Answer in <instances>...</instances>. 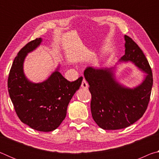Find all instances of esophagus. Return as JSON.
Here are the masks:
<instances>
[{
    "label": "esophagus",
    "mask_w": 159,
    "mask_h": 159,
    "mask_svg": "<svg viewBox=\"0 0 159 159\" xmlns=\"http://www.w3.org/2000/svg\"><path fill=\"white\" fill-rule=\"evenodd\" d=\"M81 88H84V89H87V88H88V84L87 81L85 79L83 80V81L81 83Z\"/></svg>",
    "instance_id": "34e87169"
}]
</instances>
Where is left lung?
Returning a JSON list of instances; mask_svg holds the SVG:
<instances>
[{
	"label": "left lung",
	"instance_id": "1",
	"mask_svg": "<svg viewBox=\"0 0 159 159\" xmlns=\"http://www.w3.org/2000/svg\"><path fill=\"white\" fill-rule=\"evenodd\" d=\"M125 55L120 61H131L146 74L140 85L129 88L116 80L114 67L96 69L88 66L84 71L92 95L90 109L94 120L104 130L127 128L146 111L153 85L152 71L138 44L125 35Z\"/></svg>",
	"mask_w": 159,
	"mask_h": 159
}]
</instances>
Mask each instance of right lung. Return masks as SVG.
Wrapping results in <instances>:
<instances>
[{"mask_svg": "<svg viewBox=\"0 0 159 159\" xmlns=\"http://www.w3.org/2000/svg\"><path fill=\"white\" fill-rule=\"evenodd\" d=\"M41 42V38H38L17 53L10 69L7 88L21 121L34 130L50 132L57 128L65 118L67 107L79 89L83 77L70 82L57 68L43 82L29 81L24 73V61L27 54L39 47Z\"/></svg>", "mask_w": 159, "mask_h": 159, "instance_id": "add662e5", "label": "right lung"}]
</instances>
